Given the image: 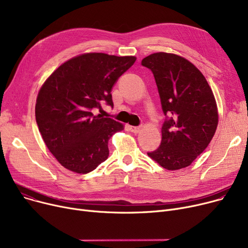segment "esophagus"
<instances>
[{
  "label": "esophagus",
  "mask_w": 248,
  "mask_h": 248,
  "mask_svg": "<svg viewBox=\"0 0 248 248\" xmlns=\"http://www.w3.org/2000/svg\"><path fill=\"white\" fill-rule=\"evenodd\" d=\"M140 129H141V126H140V125H139V126H134V125L129 126V131L135 133V134H138V133L140 131Z\"/></svg>",
  "instance_id": "34e87169"
}]
</instances>
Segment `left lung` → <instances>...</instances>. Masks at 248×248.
Instances as JSON below:
<instances>
[{
  "label": "left lung",
  "instance_id": "obj_1",
  "mask_svg": "<svg viewBox=\"0 0 248 248\" xmlns=\"http://www.w3.org/2000/svg\"><path fill=\"white\" fill-rule=\"evenodd\" d=\"M155 77L166 116L160 147L148 153L167 170L188 167L211 141L218 124L212 90L187 59L159 52L141 60Z\"/></svg>",
  "mask_w": 248,
  "mask_h": 248
}]
</instances>
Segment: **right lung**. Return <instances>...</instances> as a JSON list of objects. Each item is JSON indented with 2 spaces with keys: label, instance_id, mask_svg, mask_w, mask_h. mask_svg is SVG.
Returning a JSON list of instances; mask_svg holds the SVG:
<instances>
[{
  "label": "right lung",
  "instance_id": "add662e5",
  "mask_svg": "<svg viewBox=\"0 0 248 248\" xmlns=\"http://www.w3.org/2000/svg\"><path fill=\"white\" fill-rule=\"evenodd\" d=\"M135 56L87 53L59 66L37 97L36 123L45 144L68 170L87 174L108 157V140L124 125L94 115L106 102L113 108L111 89L136 62Z\"/></svg>",
  "mask_w": 248,
  "mask_h": 248
}]
</instances>
